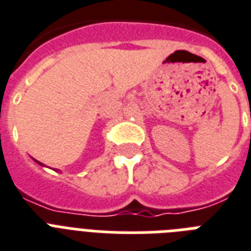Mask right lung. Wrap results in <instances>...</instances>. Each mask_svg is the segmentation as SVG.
<instances>
[{
  "label": "right lung",
  "mask_w": 251,
  "mask_h": 251,
  "mask_svg": "<svg viewBox=\"0 0 251 251\" xmlns=\"http://www.w3.org/2000/svg\"><path fill=\"white\" fill-rule=\"evenodd\" d=\"M36 162H37V164H40V165H42V164H41V162H38L37 160H36ZM42 166H44V165H42Z\"/></svg>",
  "instance_id": "right-lung-1"
}]
</instances>
